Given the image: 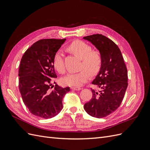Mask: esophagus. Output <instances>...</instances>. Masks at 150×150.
Segmentation results:
<instances>
[{
  "label": "esophagus",
  "mask_w": 150,
  "mask_h": 150,
  "mask_svg": "<svg viewBox=\"0 0 150 150\" xmlns=\"http://www.w3.org/2000/svg\"><path fill=\"white\" fill-rule=\"evenodd\" d=\"M71 89L72 90H74V91H79L81 89V88H78V87H71Z\"/></svg>",
  "instance_id": "1"
}]
</instances>
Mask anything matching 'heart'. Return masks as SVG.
Masks as SVG:
<instances>
[{
    "label": "heart",
    "mask_w": 150,
    "mask_h": 150,
    "mask_svg": "<svg viewBox=\"0 0 150 150\" xmlns=\"http://www.w3.org/2000/svg\"><path fill=\"white\" fill-rule=\"evenodd\" d=\"M71 51L82 59L79 72H69L61 79L62 83L65 86H81L89 78V74L94 75L99 71L102 64L100 53L92 51L89 45L81 40H76L69 46ZM54 66L61 73L65 71V66L63 59V52L58 50L54 57Z\"/></svg>",
    "instance_id": "heart-1"
}]
</instances>
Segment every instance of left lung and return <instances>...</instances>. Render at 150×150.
I'll return each mask as SVG.
<instances>
[{
	"mask_svg": "<svg viewBox=\"0 0 150 150\" xmlns=\"http://www.w3.org/2000/svg\"><path fill=\"white\" fill-rule=\"evenodd\" d=\"M96 47L102 58L99 73L92 84L100 88L92 89L93 97L84 108L88 115L102 118L115 111L121 104L128 87V72L120 49L102 34L83 38Z\"/></svg>",
	"mask_w": 150,
	"mask_h": 150,
	"instance_id": "left-lung-1",
	"label": "left lung"
}]
</instances>
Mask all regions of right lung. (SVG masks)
I'll list each match as a JSON object with an SVG mask.
<instances>
[{
	"label": "right lung",
	"instance_id": "1",
	"mask_svg": "<svg viewBox=\"0 0 150 150\" xmlns=\"http://www.w3.org/2000/svg\"><path fill=\"white\" fill-rule=\"evenodd\" d=\"M66 39H41L33 44L22 56L19 69V91L25 105L35 116L51 118L63 108L62 98L70 91L51 80L57 78L54 57Z\"/></svg>",
	"mask_w": 150,
	"mask_h": 150
}]
</instances>
